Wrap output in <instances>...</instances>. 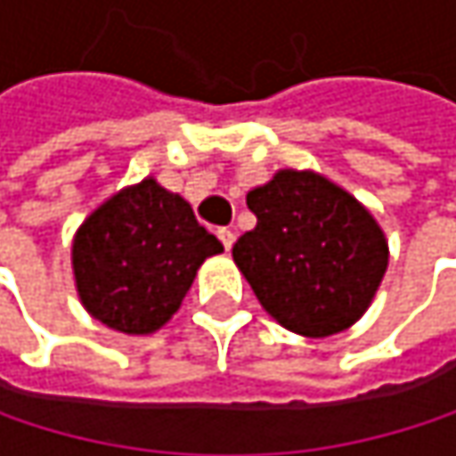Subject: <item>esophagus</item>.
<instances>
[{"instance_id": "34e87169", "label": "esophagus", "mask_w": 456, "mask_h": 456, "mask_svg": "<svg viewBox=\"0 0 456 456\" xmlns=\"http://www.w3.org/2000/svg\"><path fill=\"white\" fill-rule=\"evenodd\" d=\"M216 234H219V240H222V245H224L227 250L234 245V232H232V229H219Z\"/></svg>"}]
</instances>
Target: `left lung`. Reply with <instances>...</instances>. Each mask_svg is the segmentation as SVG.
Segmentation results:
<instances>
[{"label": "left lung", "instance_id": "8db88e82", "mask_svg": "<svg viewBox=\"0 0 456 456\" xmlns=\"http://www.w3.org/2000/svg\"><path fill=\"white\" fill-rule=\"evenodd\" d=\"M248 208L258 222L232 256L282 327L324 338L367 312L388 266V242L348 192L288 168L248 192Z\"/></svg>", "mask_w": 456, "mask_h": 456}]
</instances>
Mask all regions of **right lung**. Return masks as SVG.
<instances>
[{
    "label": "right lung",
    "mask_w": 456,
    "mask_h": 456,
    "mask_svg": "<svg viewBox=\"0 0 456 456\" xmlns=\"http://www.w3.org/2000/svg\"><path fill=\"white\" fill-rule=\"evenodd\" d=\"M222 250L187 200L144 179L81 224L73 240L76 288L86 312L110 330L147 335L171 319L200 264Z\"/></svg>",
    "instance_id": "1"
}]
</instances>
